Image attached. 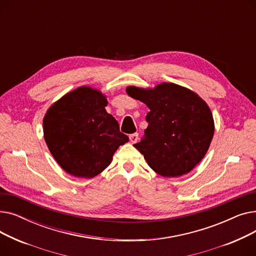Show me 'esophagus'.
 <instances>
[{
    "label": "esophagus",
    "instance_id": "esophagus-1",
    "mask_svg": "<svg viewBox=\"0 0 256 256\" xmlns=\"http://www.w3.org/2000/svg\"><path fill=\"white\" fill-rule=\"evenodd\" d=\"M138 138H139V134H137V132L132 134V135H130V140L132 144L136 143L138 141Z\"/></svg>",
    "mask_w": 256,
    "mask_h": 256
}]
</instances>
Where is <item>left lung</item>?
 I'll use <instances>...</instances> for the list:
<instances>
[{
	"instance_id": "obj_1",
	"label": "left lung",
	"mask_w": 256,
	"mask_h": 256,
	"mask_svg": "<svg viewBox=\"0 0 256 256\" xmlns=\"http://www.w3.org/2000/svg\"><path fill=\"white\" fill-rule=\"evenodd\" d=\"M126 93L150 108L148 126L134 146L148 166L164 178L188 174L202 160L214 137L208 104L194 91L174 83L154 88L128 86Z\"/></svg>"
}]
</instances>
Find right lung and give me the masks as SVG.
<instances>
[{"mask_svg":"<svg viewBox=\"0 0 256 256\" xmlns=\"http://www.w3.org/2000/svg\"><path fill=\"white\" fill-rule=\"evenodd\" d=\"M106 96L80 86L54 102L44 117V137L52 156L70 176L92 178L112 162L128 137L104 108Z\"/></svg>","mask_w":256,"mask_h":256,"instance_id":"obj_1","label":"right lung"}]
</instances>
